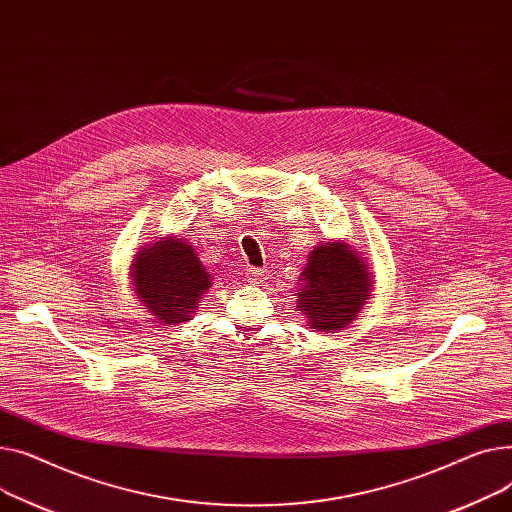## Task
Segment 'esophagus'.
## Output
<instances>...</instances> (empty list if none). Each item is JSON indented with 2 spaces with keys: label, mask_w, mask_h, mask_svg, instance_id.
Returning <instances> with one entry per match:
<instances>
[{
  "label": "esophagus",
  "mask_w": 512,
  "mask_h": 512,
  "mask_svg": "<svg viewBox=\"0 0 512 512\" xmlns=\"http://www.w3.org/2000/svg\"><path fill=\"white\" fill-rule=\"evenodd\" d=\"M246 275H248V279H250L252 283H256V281L262 277V270H260V268H252V266H250Z\"/></svg>",
  "instance_id": "esophagus-1"
}]
</instances>
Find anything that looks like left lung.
<instances>
[{
  "label": "left lung",
  "instance_id": "1",
  "mask_svg": "<svg viewBox=\"0 0 512 512\" xmlns=\"http://www.w3.org/2000/svg\"><path fill=\"white\" fill-rule=\"evenodd\" d=\"M372 283L368 264L355 248L343 242H326L308 256L299 277L297 308L306 316V326L318 333L343 330L362 312Z\"/></svg>",
  "mask_w": 512,
  "mask_h": 512
}]
</instances>
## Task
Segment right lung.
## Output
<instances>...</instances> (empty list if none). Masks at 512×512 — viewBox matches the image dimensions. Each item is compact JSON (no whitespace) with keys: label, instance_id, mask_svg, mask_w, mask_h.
Returning <instances> with one entry per match:
<instances>
[{"label":"right lung","instance_id":"add662e5","mask_svg":"<svg viewBox=\"0 0 512 512\" xmlns=\"http://www.w3.org/2000/svg\"><path fill=\"white\" fill-rule=\"evenodd\" d=\"M130 270L138 302L163 326L190 320L202 293L213 283L194 246L179 237L146 244Z\"/></svg>","mask_w":512,"mask_h":512}]
</instances>
